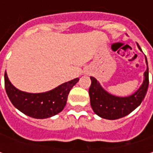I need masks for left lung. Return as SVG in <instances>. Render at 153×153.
Wrapping results in <instances>:
<instances>
[{"label":"left lung","instance_id":"left-lung-1","mask_svg":"<svg viewBox=\"0 0 153 153\" xmlns=\"http://www.w3.org/2000/svg\"><path fill=\"white\" fill-rule=\"evenodd\" d=\"M137 46L142 52L140 46L138 44ZM145 59L147 68L144 73V81L137 91L127 97H118L110 94L103 88L94 77L90 76L91 85L88 94L91 107L95 114L105 119L115 120L128 115L141 104L149 85L148 64L146 56Z\"/></svg>","mask_w":153,"mask_h":153}]
</instances>
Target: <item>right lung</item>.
I'll return each mask as SVG.
<instances>
[{"label": "right lung", "mask_w": 153, "mask_h": 153, "mask_svg": "<svg viewBox=\"0 0 153 153\" xmlns=\"http://www.w3.org/2000/svg\"><path fill=\"white\" fill-rule=\"evenodd\" d=\"M5 88L12 104L24 114L37 119L55 116L63 111L71 89L78 81L75 78L62 83L50 91L31 94L21 91L11 83L5 72Z\"/></svg>", "instance_id": "add662e5"}]
</instances>
